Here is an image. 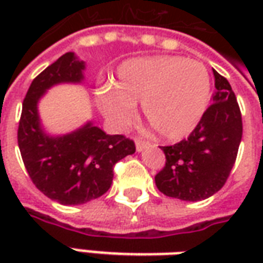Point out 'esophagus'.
<instances>
[{
	"label": "esophagus",
	"instance_id": "34e87169",
	"mask_svg": "<svg viewBox=\"0 0 263 263\" xmlns=\"http://www.w3.org/2000/svg\"><path fill=\"white\" fill-rule=\"evenodd\" d=\"M151 143L148 142V141H145V139H141V138H138L137 141H135V146H137V151L138 152H142L143 149L146 148V146H149Z\"/></svg>",
	"mask_w": 263,
	"mask_h": 263
}]
</instances>
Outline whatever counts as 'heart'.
Listing matches in <instances>:
<instances>
[{
	"instance_id": "b5f03b06",
	"label": "heart",
	"mask_w": 263,
	"mask_h": 263,
	"mask_svg": "<svg viewBox=\"0 0 263 263\" xmlns=\"http://www.w3.org/2000/svg\"><path fill=\"white\" fill-rule=\"evenodd\" d=\"M211 83L205 66L180 56H149L122 62L114 86L97 96L104 117L125 128L142 104L145 120L159 137L177 141L194 131L210 101Z\"/></svg>"
}]
</instances>
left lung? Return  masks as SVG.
I'll list each match as a JSON object with an SVG mask.
<instances>
[{
    "label": "left lung",
    "mask_w": 263,
    "mask_h": 263,
    "mask_svg": "<svg viewBox=\"0 0 263 263\" xmlns=\"http://www.w3.org/2000/svg\"><path fill=\"white\" fill-rule=\"evenodd\" d=\"M213 104L186 139L160 146L166 163L155 176L159 192L183 201H200L217 193L230 176L242 138V118L226 77L213 70Z\"/></svg>",
    "instance_id": "8db88e82"
}]
</instances>
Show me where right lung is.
Here are the masks:
<instances>
[{
	"instance_id": "right-lung-1",
	"label": "right lung",
	"mask_w": 263,
	"mask_h": 263,
	"mask_svg": "<svg viewBox=\"0 0 263 263\" xmlns=\"http://www.w3.org/2000/svg\"><path fill=\"white\" fill-rule=\"evenodd\" d=\"M86 63L67 52L32 81L22 104L18 146L26 172L45 196L65 205H77L108 192L118 160L135 152L124 135H108L88 121L66 135H49L41 124L37 103L50 87L81 83Z\"/></svg>"
}]
</instances>
